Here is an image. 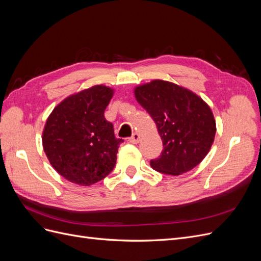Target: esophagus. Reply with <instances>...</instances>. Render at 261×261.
I'll return each mask as SVG.
<instances>
[{
  "label": "esophagus",
  "instance_id": "esophagus-1",
  "mask_svg": "<svg viewBox=\"0 0 261 261\" xmlns=\"http://www.w3.org/2000/svg\"><path fill=\"white\" fill-rule=\"evenodd\" d=\"M139 140H140L139 134H137V133H134L133 135H132V137L129 138V143H132V144H138V143H139Z\"/></svg>",
  "mask_w": 261,
  "mask_h": 261
}]
</instances>
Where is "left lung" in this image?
Here are the masks:
<instances>
[{
    "label": "left lung",
    "instance_id": "1",
    "mask_svg": "<svg viewBox=\"0 0 261 261\" xmlns=\"http://www.w3.org/2000/svg\"><path fill=\"white\" fill-rule=\"evenodd\" d=\"M134 93L162 139L160 158L150 161L152 169L180 175L197 167L210 151L217 132L210 107L192 90L161 80L139 85Z\"/></svg>",
    "mask_w": 261,
    "mask_h": 261
}]
</instances>
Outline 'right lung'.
<instances>
[{"label":"right lung","instance_id":"obj_1","mask_svg":"<svg viewBox=\"0 0 261 261\" xmlns=\"http://www.w3.org/2000/svg\"><path fill=\"white\" fill-rule=\"evenodd\" d=\"M114 90L96 85L70 94L53 109L42 132V146L61 176L90 186L108 176L115 167L118 145L105 110Z\"/></svg>","mask_w":261,"mask_h":261}]
</instances>
